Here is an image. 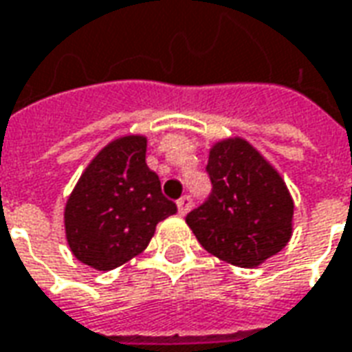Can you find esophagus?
<instances>
[{
  "label": "esophagus",
  "instance_id": "34e87169",
  "mask_svg": "<svg viewBox=\"0 0 352 352\" xmlns=\"http://www.w3.org/2000/svg\"><path fill=\"white\" fill-rule=\"evenodd\" d=\"M190 208H192V198L190 196H183V198L177 200V210H179L181 215H186L190 211Z\"/></svg>",
  "mask_w": 352,
  "mask_h": 352
}]
</instances>
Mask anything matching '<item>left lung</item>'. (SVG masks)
Segmentation results:
<instances>
[{
	"label": "left lung",
	"instance_id": "8db88e82",
	"mask_svg": "<svg viewBox=\"0 0 352 352\" xmlns=\"http://www.w3.org/2000/svg\"><path fill=\"white\" fill-rule=\"evenodd\" d=\"M206 171L211 194L186 215L206 252L253 269L286 248L294 230V200L261 152L240 137L215 142Z\"/></svg>",
	"mask_w": 352,
	"mask_h": 352
}]
</instances>
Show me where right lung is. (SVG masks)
<instances>
[{
  "label": "right lung",
  "mask_w": 352,
  "mask_h": 352,
  "mask_svg": "<svg viewBox=\"0 0 352 352\" xmlns=\"http://www.w3.org/2000/svg\"><path fill=\"white\" fill-rule=\"evenodd\" d=\"M177 213L146 166V137L125 135L91 160L65 208L66 242L74 257L112 270L146 250L156 225Z\"/></svg>",
  "instance_id": "obj_1"
}]
</instances>
